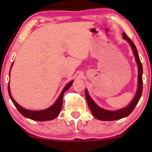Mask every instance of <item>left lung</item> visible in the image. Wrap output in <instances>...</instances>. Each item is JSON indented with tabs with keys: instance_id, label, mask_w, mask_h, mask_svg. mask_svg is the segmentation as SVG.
Wrapping results in <instances>:
<instances>
[{
	"instance_id": "obj_1",
	"label": "left lung",
	"mask_w": 152,
	"mask_h": 152,
	"mask_svg": "<svg viewBox=\"0 0 152 152\" xmlns=\"http://www.w3.org/2000/svg\"><path fill=\"white\" fill-rule=\"evenodd\" d=\"M122 37L123 39L127 41L129 43V45L132 47L133 53H134L135 59H136L137 65L138 68V88L136 95L133 99V100L131 102V103L126 107L122 108L121 109L116 110V111H108L102 109L97 106L95 102L93 100L92 98L90 97V95L88 93V91L86 89L85 90V95L87 103H88V107L90 109L91 113L95 118L99 120H104V121H111V120H116L121 119V118H125L128 116L132 112L134 111V108L136 107L137 104H138L139 99H140L141 95L142 93V66L141 64L140 58L137 50L136 47L134 42L126 36L125 33H122Z\"/></svg>"
}]
</instances>
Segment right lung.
<instances>
[{
	"instance_id": "right-lung-1",
	"label": "right lung",
	"mask_w": 152,
	"mask_h": 152,
	"mask_svg": "<svg viewBox=\"0 0 152 152\" xmlns=\"http://www.w3.org/2000/svg\"><path fill=\"white\" fill-rule=\"evenodd\" d=\"M13 63L12 64L10 70H11L12 66L13 65ZM72 83H73V80L70 82L68 84H66V86L64 88L63 91H61V94H60L59 97H58L55 102L54 103L51 107H50L46 109L41 110V111H31V110H28L24 109L23 107H22L21 106L18 104L12 96L9 85H8V93H9V95L10 97V99H12V102H13L14 106L16 107V109H18V111H19V113L21 114L22 115H23L24 117H26L27 118H29V119L36 120V121H48V120L55 119V118H56L58 115H59L62 108L64 93L71 86Z\"/></svg>"
}]
</instances>
